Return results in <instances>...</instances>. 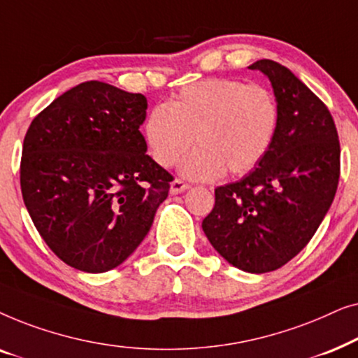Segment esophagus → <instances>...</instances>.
<instances>
[{
  "mask_svg": "<svg viewBox=\"0 0 358 358\" xmlns=\"http://www.w3.org/2000/svg\"><path fill=\"white\" fill-rule=\"evenodd\" d=\"M189 187H190V185H189L187 182H184V180H180V179H174L173 182H171V187H169V190H171V194L176 195V194L184 192V190H187Z\"/></svg>",
  "mask_w": 358,
  "mask_h": 358,
  "instance_id": "obj_1",
  "label": "esophagus"
}]
</instances>
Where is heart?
Returning a JSON list of instances; mask_svg holds the SVG:
<instances>
[{
    "label": "heart",
    "mask_w": 358,
    "mask_h": 358,
    "mask_svg": "<svg viewBox=\"0 0 358 358\" xmlns=\"http://www.w3.org/2000/svg\"><path fill=\"white\" fill-rule=\"evenodd\" d=\"M280 109L267 87L212 78L179 91L168 104L150 110L143 138L156 163L176 164L192 143L199 145L179 166L194 180H213L227 171L241 176L256 168L272 148Z\"/></svg>",
    "instance_id": "heart-1"
}]
</instances>
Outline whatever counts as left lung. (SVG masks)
Wrapping results in <instances>:
<instances>
[{
  "label": "left lung",
  "instance_id": "1",
  "mask_svg": "<svg viewBox=\"0 0 358 358\" xmlns=\"http://www.w3.org/2000/svg\"><path fill=\"white\" fill-rule=\"evenodd\" d=\"M249 70L271 81L280 109L277 136L256 169L215 189L202 228L224 261L266 273L295 257L324 220L339 184L341 145L324 102L288 68L259 60Z\"/></svg>",
  "mask_w": 358,
  "mask_h": 358
}]
</instances>
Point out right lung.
<instances>
[{
	"instance_id": "obj_1",
	"label": "right lung",
	"mask_w": 358,
	"mask_h": 358,
	"mask_svg": "<svg viewBox=\"0 0 358 358\" xmlns=\"http://www.w3.org/2000/svg\"><path fill=\"white\" fill-rule=\"evenodd\" d=\"M146 97L81 83L45 107L22 145L21 190L47 246L101 273L140 246L173 180L146 155Z\"/></svg>"
}]
</instances>
